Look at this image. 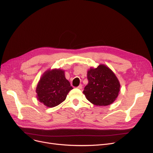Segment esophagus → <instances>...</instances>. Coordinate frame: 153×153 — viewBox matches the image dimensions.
<instances>
[{
    "instance_id": "esophagus-1",
    "label": "esophagus",
    "mask_w": 153,
    "mask_h": 153,
    "mask_svg": "<svg viewBox=\"0 0 153 153\" xmlns=\"http://www.w3.org/2000/svg\"><path fill=\"white\" fill-rule=\"evenodd\" d=\"M77 88H78V89H82V88H83V86H82V85H79L78 87H77Z\"/></svg>"
}]
</instances>
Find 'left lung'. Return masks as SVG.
I'll return each mask as SVG.
<instances>
[{
    "label": "left lung",
    "instance_id": "left-lung-1",
    "mask_svg": "<svg viewBox=\"0 0 153 153\" xmlns=\"http://www.w3.org/2000/svg\"><path fill=\"white\" fill-rule=\"evenodd\" d=\"M88 83L83 94L90 103L96 106H108L117 98L120 83L113 71L104 64L90 68L87 72Z\"/></svg>",
    "mask_w": 153,
    "mask_h": 153
}]
</instances>
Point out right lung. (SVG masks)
<instances>
[{"label": "right lung", "mask_w": 153, "mask_h": 153, "mask_svg": "<svg viewBox=\"0 0 153 153\" xmlns=\"http://www.w3.org/2000/svg\"><path fill=\"white\" fill-rule=\"evenodd\" d=\"M73 89L62 69L48 70L38 82L36 93L40 103L48 108L60 105L66 99L68 93Z\"/></svg>", "instance_id": "obj_1"}]
</instances>
